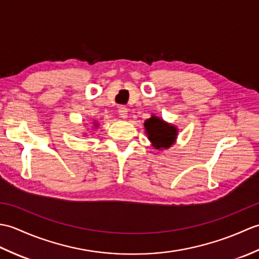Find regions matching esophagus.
<instances>
[{
    "label": "esophagus",
    "mask_w": 259,
    "mask_h": 259,
    "mask_svg": "<svg viewBox=\"0 0 259 259\" xmlns=\"http://www.w3.org/2000/svg\"><path fill=\"white\" fill-rule=\"evenodd\" d=\"M118 112H119L120 117L122 119H125L126 117H128V109H126V107H124V106H120L118 109Z\"/></svg>",
    "instance_id": "34e87169"
}]
</instances>
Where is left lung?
Returning <instances> with one entry per match:
<instances>
[{"label": "left lung", "mask_w": 259, "mask_h": 259, "mask_svg": "<svg viewBox=\"0 0 259 259\" xmlns=\"http://www.w3.org/2000/svg\"><path fill=\"white\" fill-rule=\"evenodd\" d=\"M145 129L148 139L151 141L152 146L157 150L168 149L169 147H171L178 135V129L175 125L164 122L156 115H152L145 121Z\"/></svg>", "instance_id": "obj_1"}]
</instances>
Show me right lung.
<instances>
[{"mask_svg": "<svg viewBox=\"0 0 259 259\" xmlns=\"http://www.w3.org/2000/svg\"><path fill=\"white\" fill-rule=\"evenodd\" d=\"M96 125H97V124H96Z\"/></svg>", "mask_w": 259, "mask_h": 259, "instance_id": "1", "label": "right lung"}]
</instances>
